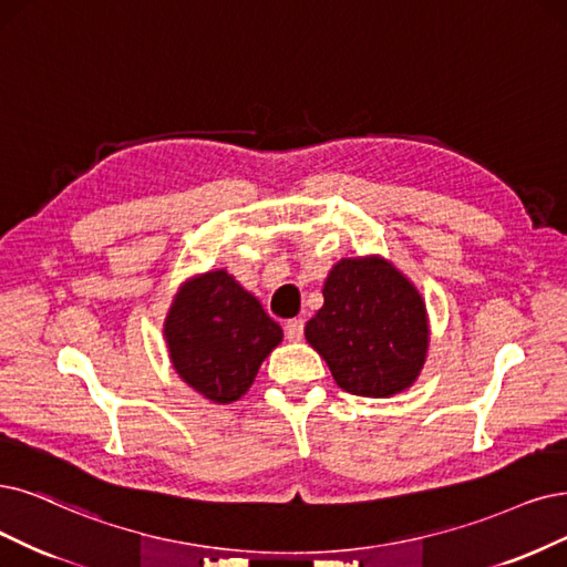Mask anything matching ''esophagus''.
I'll use <instances>...</instances> for the list:
<instances>
[{"mask_svg":"<svg viewBox=\"0 0 567 567\" xmlns=\"http://www.w3.org/2000/svg\"><path fill=\"white\" fill-rule=\"evenodd\" d=\"M303 327H306V322H303L301 318L287 320V324H285V337H287L289 341H301V339H303Z\"/></svg>","mask_w":567,"mask_h":567,"instance_id":"1","label":"esophagus"}]
</instances>
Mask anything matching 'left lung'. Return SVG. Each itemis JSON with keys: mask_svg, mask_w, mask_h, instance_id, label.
Wrapping results in <instances>:
<instances>
[{"mask_svg": "<svg viewBox=\"0 0 567 567\" xmlns=\"http://www.w3.org/2000/svg\"><path fill=\"white\" fill-rule=\"evenodd\" d=\"M324 306L306 324L333 381L350 394L406 390L427 352L425 303L415 287L379 257L341 259L324 282Z\"/></svg>", "mask_w": 567, "mask_h": 567, "instance_id": "left-lung-1", "label": "left lung"}]
</instances>
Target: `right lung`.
<instances>
[{"instance_id":"obj_1","label":"right lung","mask_w":567,"mask_h":567,"mask_svg":"<svg viewBox=\"0 0 567 567\" xmlns=\"http://www.w3.org/2000/svg\"><path fill=\"white\" fill-rule=\"evenodd\" d=\"M171 360L184 383L217 404L243 396L282 329L226 270L186 282L165 320Z\"/></svg>"}]
</instances>
